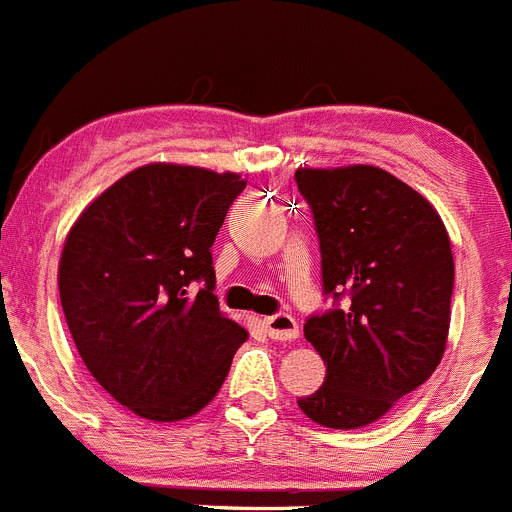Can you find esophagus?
Here are the masks:
<instances>
[{
  "label": "esophagus",
  "instance_id": "esophagus-1",
  "mask_svg": "<svg viewBox=\"0 0 512 512\" xmlns=\"http://www.w3.org/2000/svg\"><path fill=\"white\" fill-rule=\"evenodd\" d=\"M266 334L277 339V342H292L300 336L298 321L290 316V313H274V316L264 318Z\"/></svg>",
  "mask_w": 512,
  "mask_h": 512
}]
</instances>
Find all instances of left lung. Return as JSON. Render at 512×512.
<instances>
[{"label": "left lung", "mask_w": 512, "mask_h": 512, "mask_svg": "<svg viewBox=\"0 0 512 512\" xmlns=\"http://www.w3.org/2000/svg\"><path fill=\"white\" fill-rule=\"evenodd\" d=\"M321 246L329 310L305 321L326 381L298 406L334 430L365 427L443 360L451 326L453 253L425 196L373 165L300 168Z\"/></svg>", "instance_id": "8db88e82"}]
</instances>
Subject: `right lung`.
<instances>
[{
	"label": "right lung",
	"mask_w": 512,
	"mask_h": 512,
	"mask_svg": "<svg viewBox=\"0 0 512 512\" xmlns=\"http://www.w3.org/2000/svg\"><path fill=\"white\" fill-rule=\"evenodd\" d=\"M246 189L235 173L144 165L69 230L59 295L82 362L152 422L196 414L225 383L248 331L220 313L212 243Z\"/></svg>",
	"instance_id": "right-lung-1"
}]
</instances>
